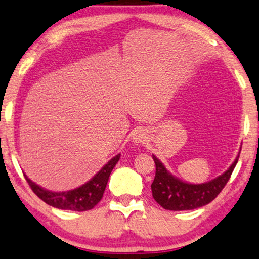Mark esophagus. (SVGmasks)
I'll return each instance as SVG.
<instances>
[{
  "label": "esophagus",
  "mask_w": 259,
  "mask_h": 259,
  "mask_svg": "<svg viewBox=\"0 0 259 259\" xmlns=\"http://www.w3.org/2000/svg\"><path fill=\"white\" fill-rule=\"evenodd\" d=\"M134 140H135V142L141 143L143 141V135L141 133H135L134 134Z\"/></svg>",
  "instance_id": "1"
}]
</instances>
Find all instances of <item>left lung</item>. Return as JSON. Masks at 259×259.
Returning <instances> with one entry per match:
<instances>
[{
    "instance_id": "obj_1",
    "label": "left lung",
    "mask_w": 259,
    "mask_h": 259,
    "mask_svg": "<svg viewBox=\"0 0 259 259\" xmlns=\"http://www.w3.org/2000/svg\"><path fill=\"white\" fill-rule=\"evenodd\" d=\"M155 162V177L152 183L153 198L163 209L167 210H191L210 203L218 197L227 182L230 181L232 172L237 165L239 155L231 167L220 177L203 184H189L179 181L167 172L165 166L156 156L153 155Z\"/></svg>"
}]
</instances>
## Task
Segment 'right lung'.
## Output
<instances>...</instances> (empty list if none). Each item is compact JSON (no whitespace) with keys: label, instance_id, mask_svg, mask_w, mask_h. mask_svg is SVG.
Here are the masks:
<instances>
[{"label":"right lung","instance_id":"right-lung-1","mask_svg":"<svg viewBox=\"0 0 259 259\" xmlns=\"http://www.w3.org/2000/svg\"><path fill=\"white\" fill-rule=\"evenodd\" d=\"M120 154L116 155L110 160L109 162L97 173L90 182L83 184L80 188H76L69 191L52 192L38 186L31 179L25 176L28 185L31 186L32 191L38 196L41 201L51 207L63 209V210H74V211H86L94 208L100 199L103 198L104 191H105L106 184L109 182V177L116 163L118 162Z\"/></svg>","mask_w":259,"mask_h":259}]
</instances>
